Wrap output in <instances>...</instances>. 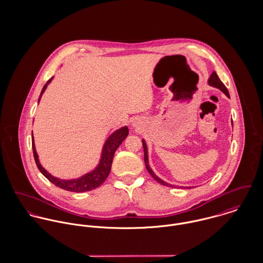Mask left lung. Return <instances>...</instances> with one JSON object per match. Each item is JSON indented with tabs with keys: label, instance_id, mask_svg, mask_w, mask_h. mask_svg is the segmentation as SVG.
I'll return each instance as SVG.
<instances>
[{
	"label": "left lung",
	"instance_id": "8db88e82",
	"mask_svg": "<svg viewBox=\"0 0 263 263\" xmlns=\"http://www.w3.org/2000/svg\"><path fill=\"white\" fill-rule=\"evenodd\" d=\"M209 84H210L211 86H214V87H216V88H219L223 93H225L226 95H227L228 97H230L228 89L226 88L225 85H224V84H223V82L220 80V78L218 77L216 72H214V73L211 75V77H210V79H209ZM143 147H144V159H145V164H146L147 170H148V172L150 173L151 176H152V177H153L157 182L161 183L162 185L172 187L173 185L168 184L167 182H165V181L161 180V179H160L159 177H157V176L155 175V173L152 171V169H151L150 166H149V162H148V151H147V146H146V143H145L144 141H143Z\"/></svg>",
	"mask_w": 263,
	"mask_h": 263
}]
</instances>
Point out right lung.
<instances>
[{"label":"right lung","instance_id":"1","mask_svg":"<svg viewBox=\"0 0 263 263\" xmlns=\"http://www.w3.org/2000/svg\"><path fill=\"white\" fill-rule=\"evenodd\" d=\"M51 81L48 80V82L44 85V87L41 90V95L44 92V90L46 89L47 84ZM40 100V98H39ZM38 100V101H39ZM128 135V128L127 126H123L119 129H117L116 132H114L112 135L107 139L103 152H102V156H101V160L99 165L97 166V168L78 178V179H73V180H62L59 178H55L53 176H51L39 163L38 160L37 153L35 150V146H34V142H33V136H32V149H33V156H34V160L35 163L37 165V168L39 171L54 185H57L58 187L63 188L65 190L68 191H73V192H85V191H89L92 189L100 186L107 178L110 169H111V164H112L113 156L115 151L117 150V148L120 146V144L124 141V139L127 137Z\"/></svg>","mask_w":263,"mask_h":263}]
</instances>
